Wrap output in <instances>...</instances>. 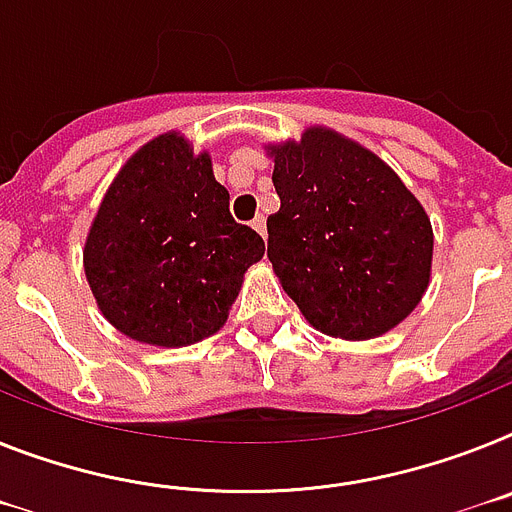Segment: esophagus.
<instances>
[{
    "label": "esophagus",
    "instance_id": "esophagus-1",
    "mask_svg": "<svg viewBox=\"0 0 512 512\" xmlns=\"http://www.w3.org/2000/svg\"><path fill=\"white\" fill-rule=\"evenodd\" d=\"M252 229H255L257 234L265 239V234H268V223H265V216H255V221H252Z\"/></svg>",
    "mask_w": 512,
    "mask_h": 512
}]
</instances>
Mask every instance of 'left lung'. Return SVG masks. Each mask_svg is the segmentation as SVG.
I'll return each instance as SVG.
<instances>
[{
	"label": "left lung",
	"mask_w": 512,
	"mask_h": 512,
	"mask_svg": "<svg viewBox=\"0 0 512 512\" xmlns=\"http://www.w3.org/2000/svg\"><path fill=\"white\" fill-rule=\"evenodd\" d=\"M281 197L268 218V257L309 325L367 341L422 302L432 223L388 163L349 137L309 127L270 145Z\"/></svg>",
	"instance_id": "1"
}]
</instances>
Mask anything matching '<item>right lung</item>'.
I'll use <instances>...</instances> for the list:
<instances>
[{
    "mask_svg": "<svg viewBox=\"0 0 512 512\" xmlns=\"http://www.w3.org/2000/svg\"><path fill=\"white\" fill-rule=\"evenodd\" d=\"M263 236L236 223L208 153L179 132L150 140L103 195L83 265L103 317L153 346H190L223 328Z\"/></svg>",
    "mask_w": 512,
    "mask_h": 512,
    "instance_id": "add662e5",
    "label": "right lung"
}]
</instances>
